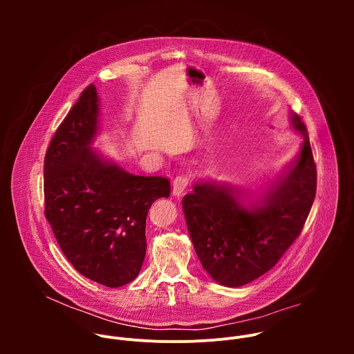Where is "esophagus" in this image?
I'll use <instances>...</instances> for the list:
<instances>
[{"instance_id": "obj_1", "label": "esophagus", "mask_w": 354, "mask_h": 354, "mask_svg": "<svg viewBox=\"0 0 354 354\" xmlns=\"http://www.w3.org/2000/svg\"><path fill=\"white\" fill-rule=\"evenodd\" d=\"M189 186V176L186 175H182V176H178L175 180H174V189H172V194L175 197H180L185 190L187 189Z\"/></svg>"}]
</instances>
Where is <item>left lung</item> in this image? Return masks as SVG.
<instances>
[{
	"label": "left lung",
	"instance_id": "left-lung-1",
	"mask_svg": "<svg viewBox=\"0 0 354 354\" xmlns=\"http://www.w3.org/2000/svg\"><path fill=\"white\" fill-rule=\"evenodd\" d=\"M302 137L298 154L250 198L245 190L200 179L182 200L196 254L212 279L241 287L270 270L299 235L317 192V167L306 124L291 113Z\"/></svg>",
	"mask_w": 354,
	"mask_h": 354
}]
</instances>
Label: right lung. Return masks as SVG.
I'll list each match as a JSON object with an SVG mask.
<instances>
[{
	"label": "right lung",
	"instance_id": "add662e5",
	"mask_svg": "<svg viewBox=\"0 0 354 354\" xmlns=\"http://www.w3.org/2000/svg\"><path fill=\"white\" fill-rule=\"evenodd\" d=\"M99 96L89 85L50 141L44 157V216L68 262L106 287L133 281L145 258L151 205L169 197L162 176L129 174L92 144Z\"/></svg>",
	"mask_w": 354,
	"mask_h": 354
}]
</instances>
